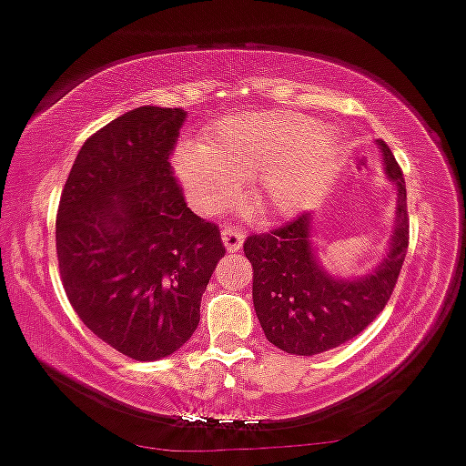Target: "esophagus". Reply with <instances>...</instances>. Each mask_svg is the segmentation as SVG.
I'll use <instances>...</instances> for the list:
<instances>
[{"mask_svg": "<svg viewBox=\"0 0 466 466\" xmlns=\"http://www.w3.org/2000/svg\"><path fill=\"white\" fill-rule=\"evenodd\" d=\"M222 242L227 247V251L238 253L244 244V231L239 227H227L222 231Z\"/></svg>", "mask_w": 466, "mask_h": 466, "instance_id": "34e87169", "label": "esophagus"}]
</instances>
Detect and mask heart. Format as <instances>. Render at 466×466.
<instances>
[{"label": "heart", "mask_w": 466, "mask_h": 466, "mask_svg": "<svg viewBox=\"0 0 466 466\" xmlns=\"http://www.w3.org/2000/svg\"><path fill=\"white\" fill-rule=\"evenodd\" d=\"M342 142L327 124L291 111L228 115L204 133L199 147L184 144L175 168L188 199L218 213L248 182V204L262 215H291L331 184Z\"/></svg>", "instance_id": "heart-1"}]
</instances>
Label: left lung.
Returning <instances> with one entry per match:
<instances>
[{"label":"left lung","instance_id":"left-lung-1","mask_svg":"<svg viewBox=\"0 0 466 466\" xmlns=\"http://www.w3.org/2000/svg\"><path fill=\"white\" fill-rule=\"evenodd\" d=\"M387 177L398 188L395 231L387 258L360 279L324 271L313 255L311 215L271 233H253L244 255L253 264V307L271 344L293 355H318L349 342L382 313L407 258V187L391 148L380 142Z\"/></svg>","mask_w":466,"mask_h":466}]
</instances>
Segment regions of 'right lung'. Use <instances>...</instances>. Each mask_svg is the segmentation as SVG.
<instances>
[{"label": "right lung", "instance_id": "1", "mask_svg": "<svg viewBox=\"0 0 466 466\" xmlns=\"http://www.w3.org/2000/svg\"><path fill=\"white\" fill-rule=\"evenodd\" d=\"M187 113L139 106L84 142L59 199L64 291L115 351L151 362L177 351L224 258L219 228L187 207L171 153Z\"/></svg>", "mask_w": 466, "mask_h": 466}]
</instances>
